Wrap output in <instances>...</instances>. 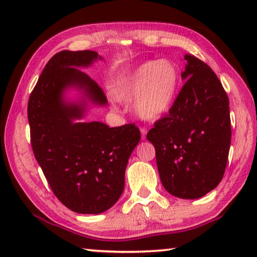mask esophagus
<instances>
[{"instance_id": "esophagus-1", "label": "esophagus", "mask_w": 257, "mask_h": 257, "mask_svg": "<svg viewBox=\"0 0 257 257\" xmlns=\"http://www.w3.org/2000/svg\"><path fill=\"white\" fill-rule=\"evenodd\" d=\"M141 134H142V139H145L146 134H147V129L145 127H141Z\"/></svg>"}]
</instances>
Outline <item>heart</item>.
<instances>
[{
    "mask_svg": "<svg viewBox=\"0 0 257 257\" xmlns=\"http://www.w3.org/2000/svg\"><path fill=\"white\" fill-rule=\"evenodd\" d=\"M180 73L169 60L147 61L135 69L115 86L114 95L120 101L135 99L137 114L156 120L170 111L179 90Z\"/></svg>",
    "mask_w": 257,
    "mask_h": 257,
    "instance_id": "1",
    "label": "heart"
}]
</instances>
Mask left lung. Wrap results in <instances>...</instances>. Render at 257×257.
<instances>
[{"label": "left lung", "mask_w": 257, "mask_h": 257, "mask_svg": "<svg viewBox=\"0 0 257 257\" xmlns=\"http://www.w3.org/2000/svg\"><path fill=\"white\" fill-rule=\"evenodd\" d=\"M186 80L168 114L146 138L154 145L161 182L168 193L195 199L222 180L231 142L229 98L214 71L186 54Z\"/></svg>", "instance_id": "8db88e82"}]
</instances>
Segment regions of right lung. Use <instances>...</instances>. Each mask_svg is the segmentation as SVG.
<instances>
[{"label": "right lung", "mask_w": 257, "mask_h": 257, "mask_svg": "<svg viewBox=\"0 0 257 257\" xmlns=\"http://www.w3.org/2000/svg\"><path fill=\"white\" fill-rule=\"evenodd\" d=\"M102 59L94 51H61L51 58L28 101L33 152L52 191L64 206L80 214L112 207L124 187V171L141 132L135 123L110 128L98 121L73 122L84 116L86 101L67 103L69 87L84 90L97 105L107 99L96 81L77 67Z\"/></svg>", "instance_id": "add662e5"}]
</instances>
